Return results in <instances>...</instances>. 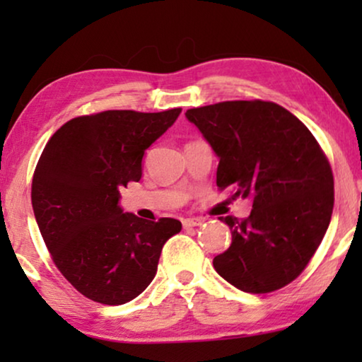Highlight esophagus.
I'll return each instance as SVG.
<instances>
[{
    "label": "esophagus",
    "mask_w": 362,
    "mask_h": 362,
    "mask_svg": "<svg viewBox=\"0 0 362 362\" xmlns=\"http://www.w3.org/2000/svg\"><path fill=\"white\" fill-rule=\"evenodd\" d=\"M202 222L204 221L197 219V217H189V219L182 221V227H185V229H192V227H199Z\"/></svg>",
    "instance_id": "esophagus-1"
}]
</instances>
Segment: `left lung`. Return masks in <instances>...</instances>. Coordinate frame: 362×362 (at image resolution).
Masks as SVG:
<instances>
[{
	"label": "left lung",
	"mask_w": 362,
	"mask_h": 362,
	"mask_svg": "<svg viewBox=\"0 0 362 362\" xmlns=\"http://www.w3.org/2000/svg\"><path fill=\"white\" fill-rule=\"evenodd\" d=\"M219 158L217 187L250 197L247 219L221 217L232 244L212 264L247 293H270L293 281L328 229L334 181L328 158L311 132L274 102L234 100L191 108Z\"/></svg>",
	"instance_id": "1"
}]
</instances>
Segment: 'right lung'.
<instances>
[{
	"label": "right lung",
	"instance_id": "add662e5",
	"mask_svg": "<svg viewBox=\"0 0 362 362\" xmlns=\"http://www.w3.org/2000/svg\"><path fill=\"white\" fill-rule=\"evenodd\" d=\"M107 110L69 120L51 136L33 177V211L54 264L83 296L103 305L136 298L155 279L171 217L145 221L120 207V189L141 180L148 150L180 117Z\"/></svg>",
	"mask_w": 362,
	"mask_h": 362
}]
</instances>
